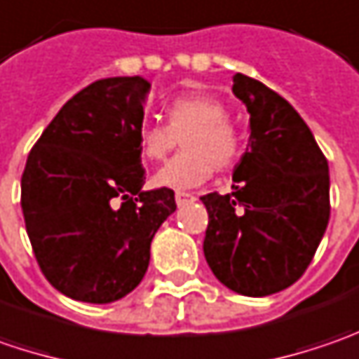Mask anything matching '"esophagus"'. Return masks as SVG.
Masks as SVG:
<instances>
[{"label":"esophagus","mask_w":359,"mask_h":359,"mask_svg":"<svg viewBox=\"0 0 359 359\" xmlns=\"http://www.w3.org/2000/svg\"><path fill=\"white\" fill-rule=\"evenodd\" d=\"M175 201H177V205H179V207H184V205L193 203V201H195V196L191 195V193H177V195H175Z\"/></svg>","instance_id":"34e87169"}]
</instances>
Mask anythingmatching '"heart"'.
Here are the masks:
<instances>
[{
    "mask_svg": "<svg viewBox=\"0 0 359 359\" xmlns=\"http://www.w3.org/2000/svg\"><path fill=\"white\" fill-rule=\"evenodd\" d=\"M166 124L144 122L138 130V150L147 163L164 161L179 138L182 152L154 175V184L187 191L203 184L212 170H225L237 161L241 138L226 116V106L212 94H187L164 108Z\"/></svg>",
    "mask_w": 359,
    "mask_h": 359,
    "instance_id": "b5f03b06",
    "label": "heart"
}]
</instances>
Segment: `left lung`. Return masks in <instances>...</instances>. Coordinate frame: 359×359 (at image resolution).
<instances>
[{
  "instance_id": "1",
  "label": "left lung",
  "mask_w": 359,
  "mask_h": 359,
  "mask_svg": "<svg viewBox=\"0 0 359 359\" xmlns=\"http://www.w3.org/2000/svg\"><path fill=\"white\" fill-rule=\"evenodd\" d=\"M233 94L247 106L251 136L233 193L201 196L203 251L223 285L263 297L293 285L316 255L330 221V168L285 98L245 74L233 76Z\"/></svg>"
}]
</instances>
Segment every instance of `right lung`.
I'll list each match as a JSON object with an SVG mask.
<instances>
[{"label":"right lung","mask_w":359,"mask_h":359,"mask_svg":"<svg viewBox=\"0 0 359 359\" xmlns=\"http://www.w3.org/2000/svg\"><path fill=\"white\" fill-rule=\"evenodd\" d=\"M149 88L140 76L92 82L29 150L25 231L43 277L76 302L128 295L149 269L154 233L177 210L170 189L142 191L138 130Z\"/></svg>","instance_id":"obj_1"}]
</instances>
